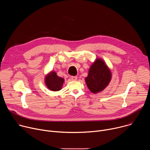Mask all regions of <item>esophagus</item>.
<instances>
[{"instance_id": "esophagus-1", "label": "esophagus", "mask_w": 150, "mask_h": 150, "mask_svg": "<svg viewBox=\"0 0 150 150\" xmlns=\"http://www.w3.org/2000/svg\"><path fill=\"white\" fill-rule=\"evenodd\" d=\"M71 79L72 81H76L77 79V76H71Z\"/></svg>"}]
</instances>
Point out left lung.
<instances>
[{
    "label": "left lung",
    "instance_id": "1",
    "mask_svg": "<svg viewBox=\"0 0 150 150\" xmlns=\"http://www.w3.org/2000/svg\"><path fill=\"white\" fill-rule=\"evenodd\" d=\"M111 76V72L104 62L97 59L91 67L85 82L92 93H97L108 86Z\"/></svg>",
    "mask_w": 150,
    "mask_h": 150
}]
</instances>
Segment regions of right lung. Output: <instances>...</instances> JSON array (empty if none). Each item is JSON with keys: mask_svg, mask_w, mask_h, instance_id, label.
<instances>
[{"mask_svg": "<svg viewBox=\"0 0 150 150\" xmlns=\"http://www.w3.org/2000/svg\"><path fill=\"white\" fill-rule=\"evenodd\" d=\"M64 82L62 78L58 76L56 72H52L46 77L45 82L49 89L52 91H59L61 90Z\"/></svg>", "mask_w": 150, "mask_h": 150, "instance_id": "right-lung-1", "label": "right lung"}]
</instances>
